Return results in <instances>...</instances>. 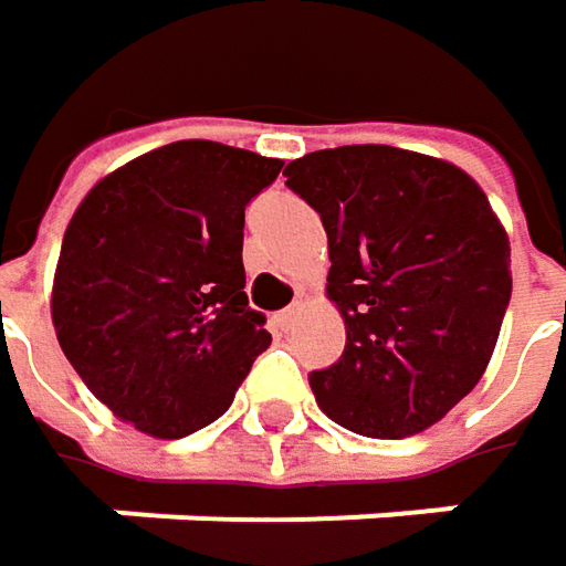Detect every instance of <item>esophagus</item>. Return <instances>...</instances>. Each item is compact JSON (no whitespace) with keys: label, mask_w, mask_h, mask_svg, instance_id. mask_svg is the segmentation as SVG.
I'll use <instances>...</instances> for the list:
<instances>
[{"label":"esophagus","mask_w":566,"mask_h":566,"mask_svg":"<svg viewBox=\"0 0 566 566\" xmlns=\"http://www.w3.org/2000/svg\"><path fill=\"white\" fill-rule=\"evenodd\" d=\"M300 313H303V300H296L293 306H286L283 313H276V316H273V325H276L280 332H290V328L296 325Z\"/></svg>","instance_id":"obj_1"}]
</instances>
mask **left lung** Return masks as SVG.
Masks as SVG:
<instances>
[{
    "label": "left lung",
    "instance_id": "8db88e82",
    "mask_svg": "<svg viewBox=\"0 0 566 566\" xmlns=\"http://www.w3.org/2000/svg\"><path fill=\"white\" fill-rule=\"evenodd\" d=\"M328 234V300L345 352L313 371L318 407L352 433L400 440L479 385L512 300V250L462 169L394 149H318L283 169Z\"/></svg>",
    "mask_w": 566,
    "mask_h": 566
}]
</instances>
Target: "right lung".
I'll return each instance as SVG.
<instances>
[{"instance_id":"right-lung-1","label":"right lung","mask_w":566,"mask_h":566,"mask_svg":"<svg viewBox=\"0 0 566 566\" xmlns=\"http://www.w3.org/2000/svg\"><path fill=\"white\" fill-rule=\"evenodd\" d=\"M283 163L211 139L153 149L97 181L54 273L61 352L136 430L214 423L270 345L244 293V208Z\"/></svg>"}]
</instances>
